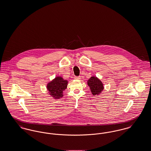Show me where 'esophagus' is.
Segmentation results:
<instances>
[{"instance_id":"34e87169","label":"esophagus","mask_w":151,"mask_h":151,"mask_svg":"<svg viewBox=\"0 0 151 151\" xmlns=\"http://www.w3.org/2000/svg\"><path fill=\"white\" fill-rule=\"evenodd\" d=\"M74 78L76 80H79V79H80V76H75Z\"/></svg>"}]
</instances>
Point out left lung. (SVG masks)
<instances>
[{
	"mask_svg": "<svg viewBox=\"0 0 151 151\" xmlns=\"http://www.w3.org/2000/svg\"><path fill=\"white\" fill-rule=\"evenodd\" d=\"M92 94L93 96L99 95L104 90V85L100 79L95 76H92L87 81Z\"/></svg>",
	"mask_w": 151,
	"mask_h": 151,
	"instance_id": "obj_1",
	"label": "left lung"
}]
</instances>
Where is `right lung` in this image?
<instances>
[{
	"label": "right lung",
	"instance_id": "1",
	"mask_svg": "<svg viewBox=\"0 0 151 151\" xmlns=\"http://www.w3.org/2000/svg\"><path fill=\"white\" fill-rule=\"evenodd\" d=\"M68 81L61 76H57L47 84L49 94L54 99H59L63 96V91L67 88Z\"/></svg>",
	"mask_w": 151,
	"mask_h": 151
}]
</instances>
